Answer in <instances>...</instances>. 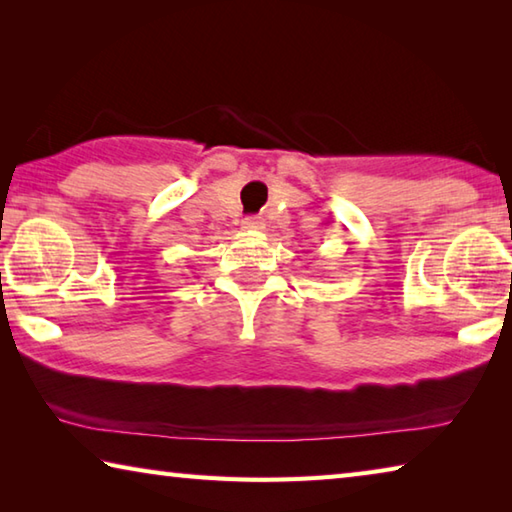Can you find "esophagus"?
Wrapping results in <instances>:
<instances>
[{"label": "esophagus", "mask_w": 512, "mask_h": 512, "mask_svg": "<svg viewBox=\"0 0 512 512\" xmlns=\"http://www.w3.org/2000/svg\"><path fill=\"white\" fill-rule=\"evenodd\" d=\"M241 228H244V230H262L264 221L259 219V216H248V219L241 221Z\"/></svg>", "instance_id": "1"}]
</instances>
